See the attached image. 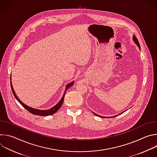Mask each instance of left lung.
<instances>
[{
  "instance_id": "obj_1",
  "label": "left lung",
  "mask_w": 157,
  "mask_h": 157,
  "mask_svg": "<svg viewBox=\"0 0 157 157\" xmlns=\"http://www.w3.org/2000/svg\"><path fill=\"white\" fill-rule=\"evenodd\" d=\"M133 40H134V41L136 42V43L137 44V46L139 47V48H140V44H139V41H138V40H137V37L136 36H133ZM122 114V113H121ZM96 116H98V115H97V114H94ZM118 116V115H117ZM117 116H113V117H116ZM99 117H103V118H107V117H102V116H99Z\"/></svg>"
}]
</instances>
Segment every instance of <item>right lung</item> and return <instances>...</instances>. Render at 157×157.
<instances>
[{"instance_id": "1", "label": "right lung", "mask_w": 157, "mask_h": 157, "mask_svg": "<svg viewBox=\"0 0 157 157\" xmlns=\"http://www.w3.org/2000/svg\"><path fill=\"white\" fill-rule=\"evenodd\" d=\"M74 82H70V84H68V85L66 86V89H65V92L61 98V99L59 101V102L56 105H55L54 107H53L52 108L50 109H48V110H39V109H33V108H32L25 104H24L23 102H21L20 101V99L18 98V97L16 96L15 92H14V90L13 89V87H12V82H10V86H11V88H12V93L15 96V98H16V99L19 102V103L23 106L25 109H27L29 112H30V113L33 114H35V115H37V116H50V115H52L53 114H55V113H56V112L59 110V109L61 107V106L63 104V101H64V96H65V93H66V91L68 90V89H69L70 87L72 86L73 85Z\"/></svg>"}]
</instances>
